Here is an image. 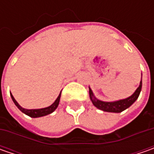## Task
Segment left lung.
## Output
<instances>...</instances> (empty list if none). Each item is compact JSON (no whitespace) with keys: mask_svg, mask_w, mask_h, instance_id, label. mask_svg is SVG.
<instances>
[{"mask_svg":"<svg viewBox=\"0 0 154 154\" xmlns=\"http://www.w3.org/2000/svg\"><path fill=\"white\" fill-rule=\"evenodd\" d=\"M141 86H142V80H140L139 87L135 90V92H134L130 97L121 99V100L114 101V102H104V101H101L98 99L93 95V92L90 87H89V95H90V99L92 100L93 105L97 107L98 109L103 110V111H107V112L119 113V112L123 111L124 109H128L136 101L141 91Z\"/></svg>","mask_w":154,"mask_h":154,"instance_id":"obj_1","label":"left lung"}]
</instances>
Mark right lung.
<instances>
[{"label":"right lung","mask_w":154,"mask_h":154,"mask_svg":"<svg viewBox=\"0 0 154 154\" xmlns=\"http://www.w3.org/2000/svg\"><path fill=\"white\" fill-rule=\"evenodd\" d=\"M61 92H60L59 96H58L57 98L56 99V101L52 103L51 106L46 107V108H42V109H25V108H23V107H21L20 105L18 103V102L15 100V98H14V96L12 95V93H10V94H11V98H12V99H13L14 103L15 105L20 109V110H21V111H22L23 113H25L26 115L29 116H31V117H33V118H36V117H40V116H44L49 115V114L52 113L53 111H55V109L57 108V106H58V104H59V102H60Z\"/></svg>","instance_id":"right-lung-1"}]
</instances>
